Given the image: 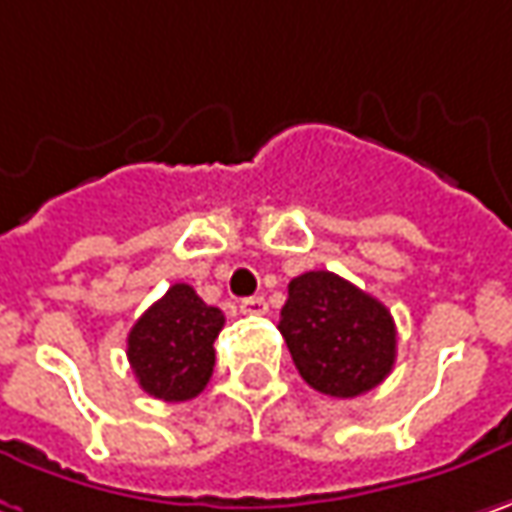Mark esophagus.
I'll return each mask as SVG.
<instances>
[{
	"label": "esophagus",
	"mask_w": 512,
	"mask_h": 512,
	"mask_svg": "<svg viewBox=\"0 0 512 512\" xmlns=\"http://www.w3.org/2000/svg\"><path fill=\"white\" fill-rule=\"evenodd\" d=\"M240 310H243L246 316H266V313H269V304H266L263 295H252V298H243V301H240Z\"/></svg>",
	"instance_id": "1"
}]
</instances>
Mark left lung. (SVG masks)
I'll list each match as a JSON object with an SVG mask.
<instances>
[{"label":"left lung","instance_id":"left-lung-1","mask_svg":"<svg viewBox=\"0 0 512 512\" xmlns=\"http://www.w3.org/2000/svg\"><path fill=\"white\" fill-rule=\"evenodd\" d=\"M278 330L304 382L339 400L376 388L397 359L385 304L324 269L289 281Z\"/></svg>","mask_w":512,"mask_h":512}]
</instances>
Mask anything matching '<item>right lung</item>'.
<instances>
[{
  "label": "right lung",
  "mask_w": 512,
  "mask_h": 512,
  "mask_svg": "<svg viewBox=\"0 0 512 512\" xmlns=\"http://www.w3.org/2000/svg\"><path fill=\"white\" fill-rule=\"evenodd\" d=\"M223 324V310L208 307L194 286H170L127 336L138 385L165 403L194 400L214 374V339Z\"/></svg>",
  "instance_id": "right-lung-1"
}]
</instances>
